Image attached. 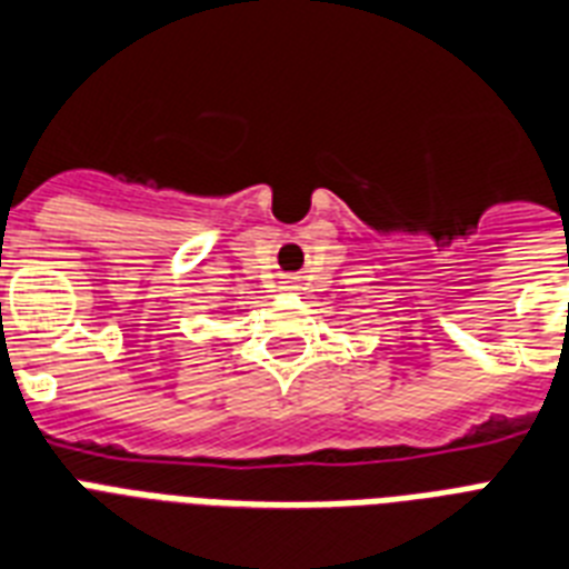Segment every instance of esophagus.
<instances>
[{"mask_svg":"<svg viewBox=\"0 0 569 569\" xmlns=\"http://www.w3.org/2000/svg\"><path fill=\"white\" fill-rule=\"evenodd\" d=\"M295 286H298V277H280V289H283V292H289V289H295Z\"/></svg>","mask_w":569,"mask_h":569,"instance_id":"obj_1","label":"esophagus"}]
</instances>
